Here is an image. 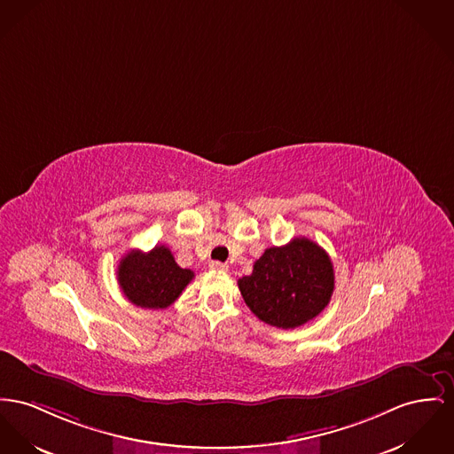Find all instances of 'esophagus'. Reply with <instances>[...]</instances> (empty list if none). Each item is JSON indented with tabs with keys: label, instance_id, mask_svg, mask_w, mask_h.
<instances>
[{
	"label": "esophagus",
	"instance_id": "1",
	"mask_svg": "<svg viewBox=\"0 0 454 454\" xmlns=\"http://www.w3.org/2000/svg\"><path fill=\"white\" fill-rule=\"evenodd\" d=\"M210 269H212V270H222V272H225V270H229V265H227V263H222V262H212V263H210Z\"/></svg>",
	"mask_w": 454,
	"mask_h": 454
}]
</instances>
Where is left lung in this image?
<instances>
[{
  "label": "left lung",
  "mask_w": 454,
  "mask_h": 454,
  "mask_svg": "<svg viewBox=\"0 0 454 454\" xmlns=\"http://www.w3.org/2000/svg\"><path fill=\"white\" fill-rule=\"evenodd\" d=\"M249 309L265 324L296 329L313 320L331 301L333 267L317 242L294 238L273 246L254 262L253 273L238 280Z\"/></svg>",
  "instance_id": "8db88e82"
}]
</instances>
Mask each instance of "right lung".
<instances>
[{
  "instance_id": "obj_1",
  "label": "right lung",
  "mask_w": 454,
  "mask_h": 454,
  "mask_svg": "<svg viewBox=\"0 0 454 454\" xmlns=\"http://www.w3.org/2000/svg\"><path fill=\"white\" fill-rule=\"evenodd\" d=\"M119 284L125 298L136 306L160 309L176 301L194 272L181 269L167 246L152 251H129L119 265Z\"/></svg>"
}]
</instances>
